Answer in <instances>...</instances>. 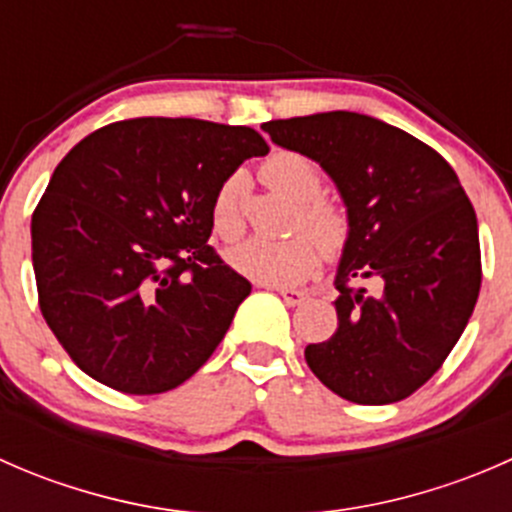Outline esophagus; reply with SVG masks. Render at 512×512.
I'll return each mask as SVG.
<instances>
[{
  "label": "esophagus",
  "instance_id": "1",
  "mask_svg": "<svg viewBox=\"0 0 512 512\" xmlns=\"http://www.w3.org/2000/svg\"><path fill=\"white\" fill-rule=\"evenodd\" d=\"M272 289L285 299L289 307H297V304H302L304 299H307V292H302V289H292V287H272Z\"/></svg>",
  "mask_w": 512,
  "mask_h": 512
}]
</instances>
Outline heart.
Listing matches in <instances>:
<instances>
[{
    "mask_svg": "<svg viewBox=\"0 0 512 512\" xmlns=\"http://www.w3.org/2000/svg\"><path fill=\"white\" fill-rule=\"evenodd\" d=\"M262 180L272 188L282 190L299 203V215L294 218V230L306 235L289 240H267L250 237L227 252L232 270L262 285H297L307 280L317 267L319 251L327 257L339 255L349 240V218L332 200L319 198L322 193V170L309 158L292 151H280L270 156L260 168ZM247 180L242 173H232L218 188L213 198V227L223 240H235L245 230Z\"/></svg>",
    "mask_w": 512,
    "mask_h": 512,
    "instance_id": "1",
    "label": "heart"
}]
</instances>
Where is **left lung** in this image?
Here are the masks:
<instances>
[{
    "label": "left lung",
    "instance_id": "left-lung-1",
    "mask_svg": "<svg viewBox=\"0 0 512 512\" xmlns=\"http://www.w3.org/2000/svg\"><path fill=\"white\" fill-rule=\"evenodd\" d=\"M272 143L317 160L349 218L334 299L339 327L304 349L342 399L394 404L421 389L461 339L480 292L478 220L431 146L352 111L262 123ZM369 279L375 287L352 288Z\"/></svg>",
    "mask_w": 512,
    "mask_h": 512
}]
</instances>
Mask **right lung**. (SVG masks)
<instances>
[{
	"label": "right lung",
	"mask_w": 512,
	"mask_h": 512,
	"mask_svg": "<svg viewBox=\"0 0 512 512\" xmlns=\"http://www.w3.org/2000/svg\"><path fill=\"white\" fill-rule=\"evenodd\" d=\"M255 128L131 118L76 143L32 215L39 307L84 374L123 394H163L223 342L252 285L208 245L213 198Z\"/></svg>",
	"instance_id": "1"
}]
</instances>
